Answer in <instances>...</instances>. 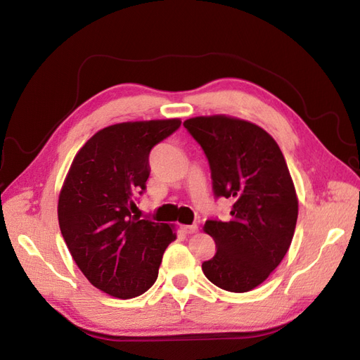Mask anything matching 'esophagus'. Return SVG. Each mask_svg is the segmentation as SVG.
Here are the masks:
<instances>
[{
	"label": "esophagus",
	"instance_id": "esophagus-1",
	"mask_svg": "<svg viewBox=\"0 0 360 360\" xmlns=\"http://www.w3.org/2000/svg\"><path fill=\"white\" fill-rule=\"evenodd\" d=\"M181 231L186 235H193L198 231V225H181Z\"/></svg>",
	"mask_w": 360,
	"mask_h": 360
}]
</instances>
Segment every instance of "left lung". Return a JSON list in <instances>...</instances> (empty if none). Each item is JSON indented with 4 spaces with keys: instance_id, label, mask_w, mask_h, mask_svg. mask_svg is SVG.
Wrapping results in <instances>:
<instances>
[{
    "instance_id": "8db88e82",
    "label": "left lung",
    "mask_w": 360,
    "mask_h": 360,
    "mask_svg": "<svg viewBox=\"0 0 360 360\" xmlns=\"http://www.w3.org/2000/svg\"><path fill=\"white\" fill-rule=\"evenodd\" d=\"M210 164L216 196L233 200L230 221H207L216 255L202 264L216 287L245 293L287 255L297 221V195L278 142L262 127L227 115L184 121Z\"/></svg>"
}]
</instances>
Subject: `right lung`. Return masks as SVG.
Returning a JSON list of instances; mask_svg holds the SVG:
<instances>
[{"label": "right lung", "mask_w": 360, "mask_h": 360, "mask_svg": "<svg viewBox=\"0 0 360 360\" xmlns=\"http://www.w3.org/2000/svg\"><path fill=\"white\" fill-rule=\"evenodd\" d=\"M179 125L178 118L108 125L79 148L64 179L61 235L91 285L113 297L146 293L176 239L173 225L139 219L130 208L146 190L150 150Z\"/></svg>", "instance_id": "obj_1"}]
</instances>
